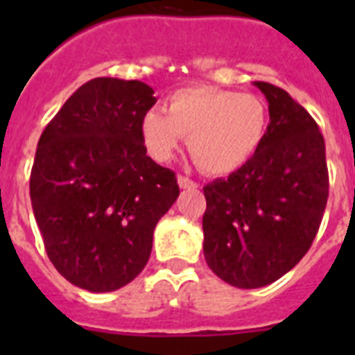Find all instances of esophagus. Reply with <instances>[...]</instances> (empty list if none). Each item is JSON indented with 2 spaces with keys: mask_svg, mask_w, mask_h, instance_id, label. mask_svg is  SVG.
Here are the masks:
<instances>
[{
  "mask_svg": "<svg viewBox=\"0 0 355 355\" xmlns=\"http://www.w3.org/2000/svg\"><path fill=\"white\" fill-rule=\"evenodd\" d=\"M178 186L182 189H191V188H197V182H193L191 178L184 177V175H178Z\"/></svg>",
  "mask_w": 355,
  "mask_h": 355,
  "instance_id": "esophagus-1",
  "label": "esophagus"
}]
</instances>
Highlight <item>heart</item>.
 <instances>
[{"label":"heart","instance_id":"heart-1","mask_svg":"<svg viewBox=\"0 0 355 355\" xmlns=\"http://www.w3.org/2000/svg\"><path fill=\"white\" fill-rule=\"evenodd\" d=\"M269 128V108L256 94L211 86L175 92L167 114L150 108L141 116L139 132L156 162H169L189 138V153L210 175H228L252 160Z\"/></svg>","mask_w":355,"mask_h":355}]
</instances>
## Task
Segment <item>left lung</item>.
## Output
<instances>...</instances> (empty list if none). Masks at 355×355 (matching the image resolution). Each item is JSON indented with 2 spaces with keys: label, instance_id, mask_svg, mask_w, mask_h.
<instances>
[{
  "label": "left lung",
  "instance_id": "left-lung-1",
  "mask_svg": "<svg viewBox=\"0 0 355 355\" xmlns=\"http://www.w3.org/2000/svg\"><path fill=\"white\" fill-rule=\"evenodd\" d=\"M269 103V128L241 169L205 186L206 263L241 289L269 286L313 243L328 200L319 125L286 90L254 83Z\"/></svg>",
  "mask_w": 355,
  "mask_h": 355
}]
</instances>
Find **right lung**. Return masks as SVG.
Returning a JSON list of instances; mask_svg holds the SVG:
<instances>
[{
	"label": "right lung",
	"mask_w": 355,
	"mask_h": 355,
	"mask_svg": "<svg viewBox=\"0 0 355 355\" xmlns=\"http://www.w3.org/2000/svg\"><path fill=\"white\" fill-rule=\"evenodd\" d=\"M153 94L141 80L92 79L38 139L29 182L36 225L55 269L86 291H116L144 270L156 223L180 193L139 132Z\"/></svg>",
	"instance_id": "right-lung-1"
}]
</instances>
